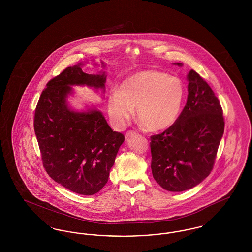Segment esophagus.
I'll return each instance as SVG.
<instances>
[{
    "mask_svg": "<svg viewBox=\"0 0 252 252\" xmlns=\"http://www.w3.org/2000/svg\"><path fill=\"white\" fill-rule=\"evenodd\" d=\"M136 132L135 131H127L126 133V139H128V138H130L132 135H134Z\"/></svg>",
    "mask_w": 252,
    "mask_h": 252,
    "instance_id": "34e87169",
    "label": "esophagus"
}]
</instances>
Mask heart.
<instances>
[{"mask_svg": "<svg viewBox=\"0 0 252 252\" xmlns=\"http://www.w3.org/2000/svg\"><path fill=\"white\" fill-rule=\"evenodd\" d=\"M185 87L179 77L157 70H144L124 79L108 96V114L113 124L125 126L136 108L141 124L152 132L166 130L180 117Z\"/></svg>", "mask_w": 252, "mask_h": 252, "instance_id": "heart-1", "label": "heart"}]
</instances>
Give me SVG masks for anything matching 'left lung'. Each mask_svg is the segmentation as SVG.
Masks as SVG:
<instances>
[{"label":"left lung","instance_id":"obj_1","mask_svg":"<svg viewBox=\"0 0 252 252\" xmlns=\"http://www.w3.org/2000/svg\"><path fill=\"white\" fill-rule=\"evenodd\" d=\"M187 80L188 98L179 119L151 136L153 178L169 192L189 190L210 175L225 127L223 110L212 88L193 70Z\"/></svg>","mask_w":252,"mask_h":252}]
</instances>
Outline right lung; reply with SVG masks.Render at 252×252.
<instances>
[{"mask_svg":"<svg viewBox=\"0 0 252 252\" xmlns=\"http://www.w3.org/2000/svg\"><path fill=\"white\" fill-rule=\"evenodd\" d=\"M81 65L66 68L46 84L36 105L34 129L49 176L72 192L92 195L108 182L125 136L109 127L100 110L79 112L69 107L71 86L105 91V72L89 74Z\"/></svg>","mask_w":252,"mask_h":252,"instance_id":"add662e5","label":"right lung"}]
</instances>
